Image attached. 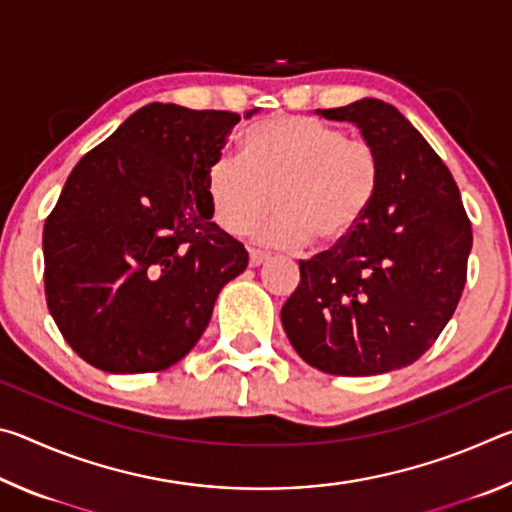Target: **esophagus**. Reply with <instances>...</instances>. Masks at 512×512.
<instances>
[{
	"label": "esophagus",
	"instance_id": "1",
	"mask_svg": "<svg viewBox=\"0 0 512 512\" xmlns=\"http://www.w3.org/2000/svg\"><path fill=\"white\" fill-rule=\"evenodd\" d=\"M268 259H271V255L264 253V250H250V266H262L266 264Z\"/></svg>",
	"mask_w": 512,
	"mask_h": 512
}]
</instances>
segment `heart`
<instances>
[{"label":"heart","mask_w":512,"mask_h":512,"mask_svg":"<svg viewBox=\"0 0 512 512\" xmlns=\"http://www.w3.org/2000/svg\"><path fill=\"white\" fill-rule=\"evenodd\" d=\"M379 185V158L368 142L309 117H271L250 126L241 160L223 153L207 169L212 219L246 235L271 207L259 232L266 244L332 246L357 228Z\"/></svg>","instance_id":"obj_1"}]
</instances>
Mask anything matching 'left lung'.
<instances>
[{
	"label": "left lung",
	"mask_w": 512,
	"mask_h": 512,
	"mask_svg": "<svg viewBox=\"0 0 512 512\" xmlns=\"http://www.w3.org/2000/svg\"><path fill=\"white\" fill-rule=\"evenodd\" d=\"M316 115L359 128L379 158V185L348 237L300 262L282 327L327 375H384L418 361L452 318L472 225L452 173L391 103L366 97Z\"/></svg>",
	"instance_id": "obj_1"
}]
</instances>
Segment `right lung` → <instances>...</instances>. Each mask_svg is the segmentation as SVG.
I'll list each match as a JSON object with an SVG mask.
<instances>
[{"label": "right lung", "mask_w": 512, "mask_h": 512, "mask_svg": "<svg viewBox=\"0 0 512 512\" xmlns=\"http://www.w3.org/2000/svg\"><path fill=\"white\" fill-rule=\"evenodd\" d=\"M239 121L149 103L69 173L42 232L45 293L63 339L90 366L137 375L178 363L221 289L246 271V248L212 221L205 192Z\"/></svg>", "instance_id": "obj_1"}]
</instances>
